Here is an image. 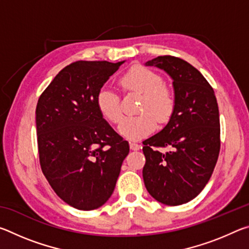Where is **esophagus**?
Listing matches in <instances>:
<instances>
[{
	"label": "esophagus",
	"mask_w": 249,
	"mask_h": 249,
	"mask_svg": "<svg viewBox=\"0 0 249 249\" xmlns=\"http://www.w3.org/2000/svg\"><path fill=\"white\" fill-rule=\"evenodd\" d=\"M129 147L132 150H140L142 148V146L140 144H137V142H129Z\"/></svg>",
	"instance_id": "1"
}]
</instances>
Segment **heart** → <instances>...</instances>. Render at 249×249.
<instances>
[{
  "label": "heart",
  "mask_w": 249,
  "mask_h": 249,
  "mask_svg": "<svg viewBox=\"0 0 249 249\" xmlns=\"http://www.w3.org/2000/svg\"><path fill=\"white\" fill-rule=\"evenodd\" d=\"M162 78L149 68L135 66L121 79L122 87L142 94L141 112L137 116H129L121 122L119 133L130 141H140L148 136L157 127V119L165 122L175 108V95L169 88L162 84ZM96 107L100 114L111 123H119L122 119L120 98L108 87H103L96 94Z\"/></svg>",
  "instance_id": "heart-1"
}]
</instances>
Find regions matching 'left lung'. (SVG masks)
<instances>
[{
    "mask_svg": "<svg viewBox=\"0 0 249 249\" xmlns=\"http://www.w3.org/2000/svg\"><path fill=\"white\" fill-rule=\"evenodd\" d=\"M172 79L175 108L169 122L142 144V178L149 195L166 205H180L209 182L220 154V113L212 87L182 59L159 56L145 62ZM167 146L163 153L158 148Z\"/></svg>",
    "mask_w": 249,
    "mask_h": 249,
    "instance_id": "obj_1",
    "label": "left lung"
}]
</instances>
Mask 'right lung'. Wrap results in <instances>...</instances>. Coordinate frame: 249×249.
Returning a JSON list of instances; mask_svg holds the SVG:
<instances>
[{"instance_id":"add662e5","label":"right lung","mask_w":249,"mask_h":249,"mask_svg":"<svg viewBox=\"0 0 249 249\" xmlns=\"http://www.w3.org/2000/svg\"><path fill=\"white\" fill-rule=\"evenodd\" d=\"M124 61H75L40 95L36 129L40 167L56 195L72 208L102 206L114 191L128 142L96 107V94Z\"/></svg>"}]
</instances>
